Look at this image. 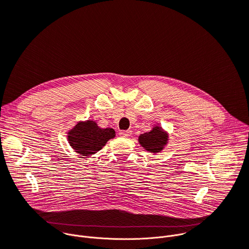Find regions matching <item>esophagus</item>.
<instances>
[{"label":"esophagus","instance_id":"obj_1","mask_svg":"<svg viewBox=\"0 0 249 249\" xmlns=\"http://www.w3.org/2000/svg\"><path fill=\"white\" fill-rule=\"evenodd\" d=\"M131 134H132V131H131V130L121 131V132L119 133V135H120L121 137H124V138H128V137H130V136H131Z\"/></svg>","mask_w":249,"mask_h":249}]
</instances>
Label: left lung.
Instances as JSON below:
<instances>
[{
	"label": "left lung",
	"mask_w": 249,
	"mask_h": 249,
	"mask_svg": "<svg viewBox=\"0 0 249 249\" xmlns=\"http://www.w3.org/2000/svg\"><path fill=\"white\" fill-rule=\"evenodd\" d=\"M167 142V135L161 131L160 127H155L152 131L142 134L139 137V143L147 151L159 153L163 149Z\"/></svg>",
	"instance_id": "8db88e82"
}]
</instances>
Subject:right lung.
<instances>
[{
  "label": "right lung",
  "instance_id": "right-lung-1",
  "mask_svg": "<svg viewBox=\"0 0 249 249\" xmlns=\"http://www.w3.org/2000/svg\"><path fill=\"white\" fill-rule=\"evenodd\" d=\"M115 137L112 128L102 129L93 121L79 122L68 133L70 145L81 156H90L101 150Z\"/></svg>",
  "mask_w": 249,
  "mask_h": 249
}]
</instances>
